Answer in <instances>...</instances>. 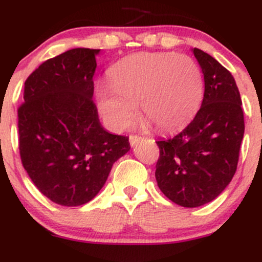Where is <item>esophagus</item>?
Segmentation results:
<instances>
[{
    "label": "esophagus",
    "instance_id": "1",
    "mask_svg": "<svg viewBox=\"0 0 262 262\" xmlns=\"http://www.w3.org/2000/svg\"><path fill=\"white\" fill-rule=\"evenodd\" d=\"M141 140V137H139V135H130L129 137V143H130L132 146H135L137 144H139Z\"/></svg>",
    "mask_w": 262,
    "mask_h": 262
}]
</instances>
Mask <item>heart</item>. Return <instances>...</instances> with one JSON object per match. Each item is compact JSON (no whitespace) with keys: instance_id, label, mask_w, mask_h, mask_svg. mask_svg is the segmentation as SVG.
Returning <instances> with one entry per match:
<instances>
[{"instance_id":"heart-1","label":"heart","mask_w":262,"mask_h":262,"mask_svg":"<svg viewBox=\"0 0 262 262\" xmlns=\"http://www.w3.org/2000/svg\"><path fill=\"white\" fill-rule=\"evenodd\" d=\"M110 83L97 87V104L117 130L134 117L137 103L145 116L143 123L159 132L183 127L197 113L204 81L200 66L187 55L143 53L119 60L110 71Z\"/></svg>"}]
</instances>
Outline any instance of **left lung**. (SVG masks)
Listing matches in <instances>:
<instances>
[{
	"label": "left lung",
	"instance_id": "8db88e82",
	"mask_svg": "<svg viewBox=\"0 0 262 262\" xmlns=\"http://www.w3.org/2000/svg\"><path fill=\"white\" fill-rule=\"evenodd\" d=\"M204 77L202 106L181 133L156 141L159 188L179 206L194 208L215 200L236 171L244 113L235 80L201 49H192Z\"/></svg>",
	"mask_w": 262,
	"mask_h": 262
}]
</instances>
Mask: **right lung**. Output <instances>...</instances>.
<instances>
[{
  "label": "right lung",
  "instance_id": "add662e5",
  "mask_svg": "<svg viewBox=\"0 0 262 262\" xmlns=\"http://www.w3.org/2000/svg\"><path fill=\"white\" fill-rule=\"evenodd\" d=\"M98 53L75 48L44 61L26 80L18 108L23 167L60 206L90 202L130 149L128 137L108 133L98 119L92 101Z\"/></svg>",
  "mask_w": 262,
  "mask_h": 262
}]
</instances>
